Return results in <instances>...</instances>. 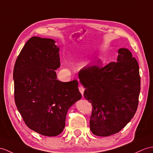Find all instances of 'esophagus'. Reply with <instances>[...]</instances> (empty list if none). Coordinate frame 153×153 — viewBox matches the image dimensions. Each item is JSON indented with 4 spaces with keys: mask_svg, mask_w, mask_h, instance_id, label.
Segmentation results:
<instances>
[{
    "mask_svg": "<svg viewBox=\"0 0 153 153\" xmlns=\"http://www.w3.org/2000/svg\"><path fill=\"white\" fill-rule=\"evenodd\" d=\"M79 91L80 92V94H82V95L83 96L84 92V88L82 86V85H80V86L79 87Z\"/></svg>",
    "mask_w": 153,
    "mask_h": 153,
    "instance_id": "34e87169",
    "label": "esophagus"
}]
</instances>
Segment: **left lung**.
Segmentation results:
<instances>
[{"label": "left lung", "mask_w": 153, "mask_h": 153, "mask_svg": "<svg viewBox=\"0 0 153 153\" xmlns=\"http://www.w3.org/2000/svg\"><path fill=\"white\" fill-rule=\"evenodd\" d=\"M118 54L117 62L103 68L89 67L79 75L84 97L93 106L90 130L98 136L120 132L134 117L138 105V63L127 48H120Z\"/></svg>", "instance_id": "left-lung-1"}]
</instances>
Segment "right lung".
<instances>
[{
  "instance_id": "add662e5",
  "label": "right lung",
  "mask_w": 153,
  "mask_h": 153,
  "mask_svg": "<svg viewBox=\"0 0 153 153\" xmlns=\"http://www.w3.org/2000/svg\"><path fill=\"white\" fill-rule=\"evenodd\" d=\"M53 39L33 36L22 48L13 69L15 102L28 128L40 134L62 132L69 108L81 99L78 81L57 80L59 48Z\"/></svg>"
}]
</instances>
